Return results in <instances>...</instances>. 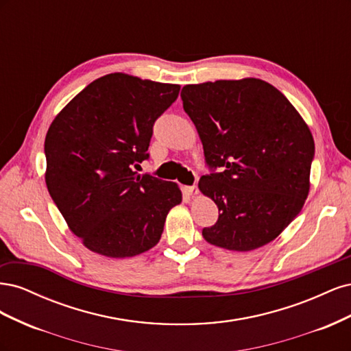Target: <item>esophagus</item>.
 <instances>
[{
    "mask_svg": "<svg viewBox=\"0 0 351 351\" xmlns=\"http://www.w3.org/2000/svg\"><path fill=\"white\" fill-rule=\"evenodd\" d=\"M184 192H186L187 196L195 197V196L199 195V189H197V186H189V187L184 189Z\"/></svg>",
    "mask_w": 351,
    "mask_h": 351,
    "instance_id": "obj_1",
    "label": "esophagus"
}]
</instances>
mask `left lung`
<instances>
[{
  "mask_svg": "<svg viewBox=\"0 0 351 351\" xmlns=\"http://www.w3.org/2000/svg\"><path fill=\"white\" fill-rule=\"evenodd\" d=\"M183 108L204 145L199 190L219 217L202 236L232 252L259 249L299 215L311 189L315 142L293 104L268 82L246 77L186 84Z\"/></svg>",
  "mask_w": 351,
  "mask_h": 351,
  "instance_id": "obj_1",
  "label": "left lung"
}]
</instances>
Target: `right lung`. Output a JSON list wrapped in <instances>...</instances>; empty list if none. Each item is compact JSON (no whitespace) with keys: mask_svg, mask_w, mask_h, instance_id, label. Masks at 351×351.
Segmentation results:
<instances>
[{"mask_svg":"<svg viewBox=\"0 0 351 351\" xmlns=\"http://www.w3.org/2000/svg\"><path fill=\"white\" fill-rule=\"evenodd\" d=\"M178 90L180 84L111 73L88 84L51 123L45 183L84 247L132 258L161 239L182 190L133 169L149 156L154 123Z\"/></svg>","mask_w":351,"mask_h":351,"instance_id":"right-lung-1","label":"right lung"}]
</instances>
